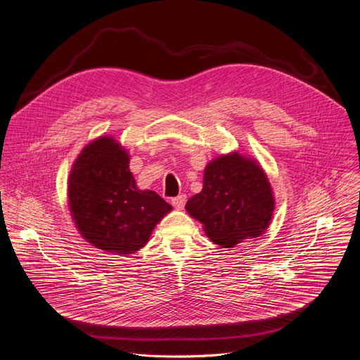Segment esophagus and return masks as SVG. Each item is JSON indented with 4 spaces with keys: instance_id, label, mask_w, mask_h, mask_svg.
<instances>
[{
    "instance_id": "1",
    "label": "esophagus",
    "mask_w": 360,
    "mask_h": 360,
    "mask_svg": "<svg viewBox=\"0 0 360 360\" xmlns=\"http://www.w3.org/2000/svg\"><path fill=\"white\" fill-rule=\"evenodd\" d=\"M171 202H172V205H174L176 210H184L185 203H186V196L185 195H179V196L174 198Z\"/></svg>"
}]
</instances>
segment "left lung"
<instances>
[{"label": "left lung", "instance_id": "left-lung-1", "mask_svg": "<svg viewBox=\"0 0 360 360\" xmlns=\"http://www.w3.org/2000/svg\"><path fill=\"white\" fill-rule=\"evenodd\" d=\"M185 210L214 243L231 249L265 233L275 196L261 164L231 152L205 167L202 191L186 202Z\"/></svg>", "mask_w": 360, "mask_h": 360}]
</instances>
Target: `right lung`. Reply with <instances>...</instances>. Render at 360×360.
<instances>
[{
	"mask_svg": "<svg viewBox=\"0 0 360 360\" xmlns=\"http://www.w3.org/2000/svg\"><path fill=\"white\" fill-rule=\"evenodd\" d=\"M68 207L81 236L120 256L135 253L172 211L157 192L139 189L129 171V153L114 138L89 142L72 164Z\"/></svg>",
	"mask_w": 360,
	"mask_h": 360,
	"instance_id": "1",
	"label": "right lung"
}]
</instances>
